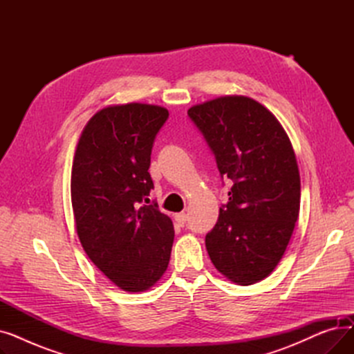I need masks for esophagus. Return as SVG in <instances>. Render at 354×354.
<instances>
[{"instance_id":"1","label":"esophagus","mask_w":354,"mask_h":354,"mask_svg":"<svg viewBox=\"0 0 354 354\" xmlns=\"http://www.w3.org/2000/svg\"><path fill=\"white\" fill-rule=\"evenodd\" d=\"M187 219H188V215L185 212H179V214H175V221L178 222L179 227H183L185 224H187Z\"/></svg>"}]
</instances>
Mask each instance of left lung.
<instances>
[{"instance_id": "8db88e82", "label": "left lung", "mask_w": 354, "mask_h": 354, "mask_svg": "<svg viewBox=\"0 0 354 354\" xmlns=\"http://www.w3.org/2000/svg\"><path fill=\"white\" fill-rule=\"evenodd\" d=\"M188 116L232 182L205 245L230 281L251 286L281 261L300 212V172L288 135L271 111L247 96L195 104Z\"/></svg>"}]
</instances>
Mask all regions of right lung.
Segmentation results:
<instances>
[{
	"label": "right lung",
	"instance_id": "obj_1",
	"mask_svg": "<svg viewBox=\"0 0 354 354\" xmlns=\"http://www.w3.org/2000/svg\"><path fill=\"white\" fill-rule=\"evenodd\" d=\"M169 111L113 104L84 126L71 167V205L87 257L127 292L153 287L169 264L172 219L149 203L153 140Z\"/></svg>",
	"mask_w": 354,
	"mask_h": 354
}]
</instances>
